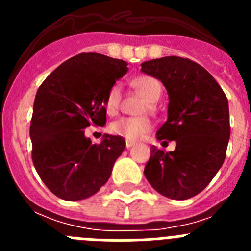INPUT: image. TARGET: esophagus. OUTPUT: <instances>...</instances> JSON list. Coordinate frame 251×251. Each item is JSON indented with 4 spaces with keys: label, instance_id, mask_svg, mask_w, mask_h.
Listing matches in <instances>:
<instances>
[{
    "label": "esophagus",
    "instance_id": "obj_1",
    "mask_svg": "<svg viewBox=\"0 0 251 251\" xmlns=\"http://www.w3.org/2000/svg\"><path fill=\"white\" fill-rule=\"evenodd\" d=\"M136 145V142H133V141H126V147L127 148H130L133 147V146Z\"/></svg>",
    "mask_w": 251,
    "mask_h": 251
}]
</instances>
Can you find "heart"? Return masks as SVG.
<instances>
[{
	"instance_id": "obj_1",
	"label": "heart",
	"mask_w": 251,
	"mask_h": 251,
	"mask_svg": "<svg viewBox=\"0 0 251 251\" xmlns=\"http://www.w3.org/2000/svg\"><path fill=\"white\" fill-rule=\"evenodd\" d=\"M132 85L148 100V104H146L143 108V112H147L148 109L152 110L154 103L161 97L162 86L159 81L151 76H138L132 81ZM121 85L113 84L106 92L105 99H104L106 113L109 115L117 114L121 106ZM151 129H152V122L147 117H122L112 122L109 126L110 133L133 142L141 139L145 134L151 132Z\"/></svg>"
}]
</instances>
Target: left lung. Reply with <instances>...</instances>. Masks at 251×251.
Listing matches in <instances>:
<instances>
[{"instance_id":"left-lung-1","label":"left lung","mask_w":251,"mask_h":251,"mask_svg":"<svg viewBox=\"0 0 251 251\" xmlns=\"http://www.w3.org/2000/svg\"><path fill=\"white\" fill-rule=\"evenodd\" d=\"M141 66L142 73L161 80L170 100L157 139L176 142L171 152L153 146L145 176L158 194L187 200L200 194L223 166L230 138L229 101L212 75L191 60L166 56Z\"/></svg>"}]
</instances>
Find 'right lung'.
<instances>
[{"instance_id":"1","label":"right lung","mask_w":251,"mask_h":251,"mask_svg":"<svg viewBox=\"0 0 251 251\" xmlns=\"http://www.w3.org/2000/svg\"><path fill=\"white\" fill-rule=\"evenodd\" d=\"M127 65L97 52L79 54L57 66L37 90L30 126L32 162L46 187L63 200L97 194L126 148L122 137L110 134L93 145L84 129L105 124L106 92L127 74Z\"/></svg>"}]
</instances>
